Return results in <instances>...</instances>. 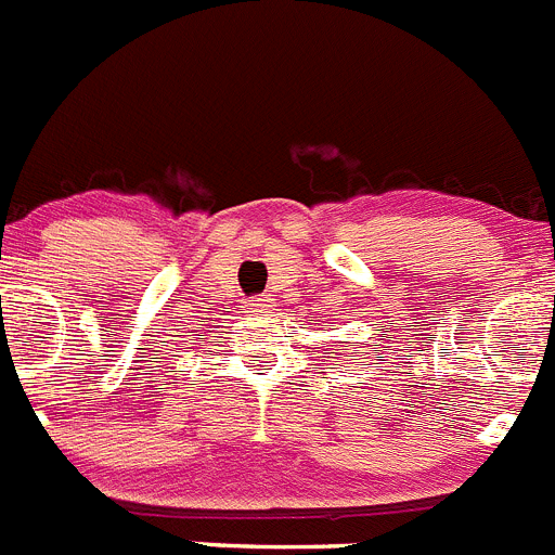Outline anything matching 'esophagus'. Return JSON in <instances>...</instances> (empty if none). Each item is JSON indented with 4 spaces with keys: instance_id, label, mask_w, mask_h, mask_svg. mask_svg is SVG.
<instances>
[{
    "instance_id": "34e87169",
    "label": "esophagus",
    "mask_w": 555,
    "mask_h": 555,
    "mask_svg": "<svg viewBox=\"0 0 555 555\" xmlns=\"http://www.w3.org/2000/svg\"><path fill=\"white\" fill-rule=\"evenodd\" d=\"M251 309H254V312H257V314L271 312V298H268V295H260V298H254Z\"/></svg>"
}]
</instances>
